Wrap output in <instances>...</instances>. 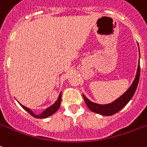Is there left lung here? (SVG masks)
I'll list each match as a JSON object with an SVG mask.
<instances>
[{"mask_svg":"<svg viewBox=\"0 0 147 147\" xmlns=\"http://www.w3.org/2000/svg\"><path fill=\"white\" fill-rule=\"evenodd\" d=\"M140 73V66L139 65H138L135 79L134 81L133 84H131L129 89L122 96H120L119 99H117L116 100H115L114 102L106 105L97 104V103H95V102H93L89 100L84 95H83V98L85 101L86 105L88 106V107L90 111L102 115H107L108 116V115H112L113 114H115V113H118L125 107V105L127 104V102L131 100V99L134 96V94L136 91V89H137V87H138V82H139Z\"/></svg>","mask_w":147,"mask_h":147,"instance_id":"8db88e82","label":"left lung"}]
</instances>
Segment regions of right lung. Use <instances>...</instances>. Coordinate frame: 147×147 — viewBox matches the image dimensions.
<instances>
[{"label": "right lung", "mask_w": 147, "mask_h": 147, "mask_svg": "<svg viewBox=\"0 0 147 147\" xmlns=\"http://www.w3.org/2000/svg\"><path fill=\"white\" fill-rule=\"evenodd\" d=\"M60 103H61V93L59 94V97H58L57 100L56 101V102H55L54 104L52 105V106L49 107V108L46 109L41 114H39V115H35V114H34V113L30 109L24 107L22 104L20 105H21V107H22L25 110L27 111L32 116L34 117V118H36V119H45V118H47V117L53 115V113H56V112L59 109V107H60Z\"/></svg>", "instance_id": "add662e5"}]
</instances>
